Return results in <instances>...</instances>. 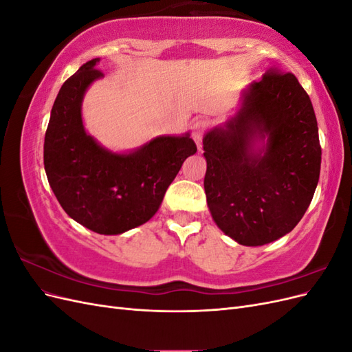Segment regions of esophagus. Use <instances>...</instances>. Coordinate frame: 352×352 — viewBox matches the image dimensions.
<instances>
[{"label": "esophagus", "instance_id": "obj_1", "mask_svg": "<svg viewBox=\"0 0 352 352\" xmlns=\"http://www.w3.org/2000/svg\"><path fill=\"white\" fill-rule=\"evenodd\" d=\"M206 131V122L197 120L192 124V140L195 141L198 150H201V142H202V135H204Z\"/></svg>", "mask_w": 352, "mask_h": 352}]
</instances>
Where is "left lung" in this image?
I'll list each match as a JSON object with an SVG mask.
<instances>
[{"label":"left lung","mask_w":352,"mask_h":352,"mask_svg":"<svg viewBox=\"0 0 352 352\" xmlns=\"http://www.w3.org/2000/svg\"><path fill=\"white\" fill-rule=\"evenodd\" d=\"M202 145L207 204L220 230L260 247L298 225L318 184L322 146L311 100L295 74L264 73Z\"/></svg>","instance_id":"left-lung-1"}]
</instances>
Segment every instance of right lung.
<instances>
[{
	"instance_id": "1",
	"label": "right lung",
	"mask_w": 352,
	"mask_h": 352,
	"mask_svg": "<svg viewBox=\"0 0 352 352\" xmlns=\"http://www.w3.org/2000/svg\"><path fill=\"white\" fill-rule=\"evenodd\" d=\"M98 61L85 63L63 83L45 132L44 166L52 192L73 220L101 235H119L155 214L197 145L184 133L157 136L124 154L101 146L82 122L83 95L102 78Z\"/></svg>"
}]
</instances>
